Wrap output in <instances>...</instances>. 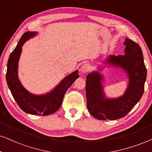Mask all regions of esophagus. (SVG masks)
Returning <instances> with one entry per match:
<instances>
[{"mask_svg": "<svg viewBox=\"0 0 152 152\" xmlns=\"http://www.w3.org/2000/svg\"><path fill=\"white\" fill-rule=\"evenodd\" d=\"M90 69H91L90 65H89V64H87V63H85V64L82 65V66L81 67V68H80V70H81L82 72L85 73V72H89Z\"/></svg>", "mask_w": 152, "mask_h": 152, "instance_id": "1", "label": "esophagus"}]
</instances>
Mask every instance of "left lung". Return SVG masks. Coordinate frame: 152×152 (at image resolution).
Returning a JSON list of instances; mask_svg holds the SVG:
<instances>
[{"instance_id": "left-lung-1", "label": "left lung", "mask_w": 152, "mask_h": 152, "mask_svg": "<svg viewBox=\"0 0 152 152\" xmlns=\"http://www.w3.org/2000/svg\"><path fill=\"white\" fill-rule=\"evenodd\" d=\"M125 55L110 56L108 63L125 69L128 72L129 85L125 94L115 99L105 98L101 83L102 76L98 72L89 73L86 79L87 109L99 120H116L125 117L142 98L145 91L147 68L142 50L131 39H125Z\"/></svg>"}]
</instances>
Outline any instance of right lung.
Segmentation results:
<instances>
[{
	"instance_id": "1",
	"label": "right lung",
	"mask_w": 152,
	"mask_h": 152,
	"mask_svg": "<svg viewBox=\"0 0 152 152\" xmlns=\"http://www.w3.org/2000/svg\"><path fill=\"white\" fill-rule=\"evenodd\" d=\"M34 35L36 32L27 31L24 33L15 48L10 53L7 65L6 80L13 98L22 110L32 115H48L59 109L65 92L77 78L79 77V75L78 70L73 72L47 94L37 96L28 92L18 79V61L24 43Z\"/></svg>"
}]
</instances>
